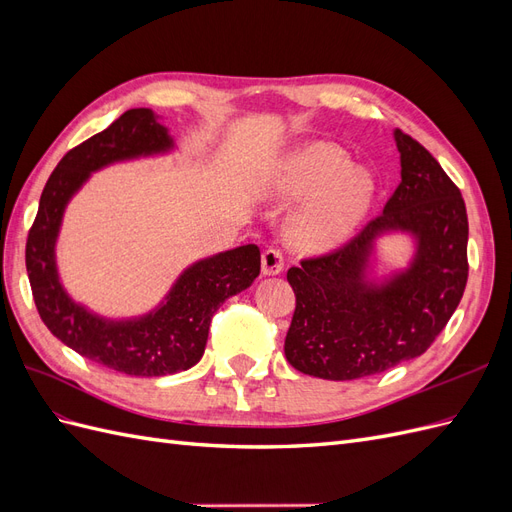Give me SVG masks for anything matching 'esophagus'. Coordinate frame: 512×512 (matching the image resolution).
Instances as JSON below:
<instances>
[{
    "instance_id": "1",
    "label": "esophagus",
    "mask_w": 512,
    "mask_h": 512,
    "mask_svg": "<svg viewBox=\"0 0 512 512\" xmlns=\"http://www.w3.org/2000/svg\"><path fill=\"white\" fill-rule=\"evenodd\" d=\"M284 269V256L277 247H269L262 252V273L265 275H277Z\"/></svg>"
}]
</instances>
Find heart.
I'll list each match as a JSON object with an SVG mask.
<instances>
[{
  "instance_id": "heart-1",
  "label": "heart",
  "mask_w": 512,
  "mask_h": 512,
  "mask_svg": "<svg viewBox=\"0 0 512 512\" xmlns=\"http://www.w3.org/2000/svg\"><path fill=\"white\" fill-rule=\"evenodd\" d=\"M265 192L292 200L310 194L290 218V239L303 250H329L359 226L374 200L369 170L350 166L348 153L333 143L292 149L265 177Z\"/></svg>"
}]
</instances>
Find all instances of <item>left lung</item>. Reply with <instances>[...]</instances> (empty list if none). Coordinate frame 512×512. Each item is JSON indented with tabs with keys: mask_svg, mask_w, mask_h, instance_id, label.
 Instances as JSON below:
<instances>
[{
	"mask_svg": "<svg viewBox=\"0 0 512 512\" xmlns=\"http://www.w3.org/2000/svg\"><path fill=\"white\" fill-rule=\"evenodd\" d=\"M401 183L359 235L339 250L288 269L297 307L286 333L288 363L322 380L382 374L421 356L457 309L468 282V213L457 185L412 136L395 130ZM408 231V270L366 277L375 239Z\"/></svg>",
	"mask_w": 512,
	"mask_h": 512,
	"instance_id": "obj_1",
	"label": "left lung"
}]
</instances>
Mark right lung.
I'll return each mask as SVG.
<instances>
[{"instance_id":"add662e5","label":"right lung","mask_w":512,"mask_h":512,"mask_svg":"<svg viewBox=\"0 0 512 512\" xmlns=\"http://www.w3.org/2000/svg\"><path fill=\"white\" fill-rule=\"evenodd\" d=\"M173 147L168 128L153 111L130 108L61 158L44 185L27 235L25 265L42 322L85 359L128 376H166L196 365L205 352L213 314L232 294L250 288L260 273V250L254 243L203 258L179 275L160 307L130 320L91 314L61 286L55 243L70 198L94 170Z\"/></svg>"}]
</instances>
